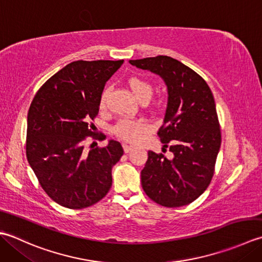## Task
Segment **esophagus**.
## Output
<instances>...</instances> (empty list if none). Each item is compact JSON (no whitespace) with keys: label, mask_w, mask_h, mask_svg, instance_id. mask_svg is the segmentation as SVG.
Wrapping results in <instances>:
<instances>
[{"label":"esophagus","mask_w":262,"mask_h":262,"mask_svg":"<svg viewBox=\"0 0 262 262\" xmlns=\"http://www.w3.org/2000/svg\"><path fill=\"white\" fill-rule=\"evenodd\" d=\"M123 149H124V152H129V151H131L132 149H133V146L126 145V143H124V145H123Z\"/></svg>","instance_id":"1"}]
</instances>
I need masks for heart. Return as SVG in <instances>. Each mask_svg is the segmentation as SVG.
<instances>
[{"instance_id": "1", "label": "heart", "mask_w": 262, "mask_h": 262, "mask_svg": "<svg viewBox=\"0 0 262 262\" xmlns=\"http://www.w3.org/2000/svg\"><path fill=\"white\" fill-rule=\"evenodd\" d=\"M129 87L132 90L133 95L136 96L138 100L141 99H149L152 95V86L149 83L147 80L139 78V77H131L127 80ZM106 95H107V90H104L103 94L100 96V106L103 107L105 105ZM148 130V124L146 121L140 119H121L114 126V132L117 137L126 141H137L139 137L142 133H145Z\"/></svg>"}]
</instances>
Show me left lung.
<instances>
[{
	"label": "left lung",
	"mask_w": 262,
	"mask_h": 262,
	"mask_svg": "<svg viewBox=\"0 0 262 262\" xmlns=\"http://www.w3.org/2000/svg\"><path fill=\"white\" fill-rule=\"evenodd\" d=\"M131 66L161 77L167 87V107L158 131L173 158L148 151L141 170L146 194L164 207H182L210 184L222 137L215 99L198 73L173 57L130 60Z\"/></svg>",
	"instance_id": "left-lung-1"
}]
</instances>
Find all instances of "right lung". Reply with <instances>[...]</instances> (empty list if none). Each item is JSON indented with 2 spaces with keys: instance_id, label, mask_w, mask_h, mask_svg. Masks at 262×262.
I'll list each match as a JSON object with an SVG mask.
<instances>
[{
  "instance_id": "right-lung-1",
  "label": "right lung",
  "mask_w": 262,
  "mask_h": 262,
  "mask_svg": "<svg viewBox=\"0 0 262 262\" xmlns=\"http://www.w3.org/2000/svg\"><path fill=\"white\" fill-rule=\"evenodd\" d=\"M119 61H74L42 84L27 119L26 152L41 188L58 205L82 209L95 205L112 186V168L123 155L121 143L84 150V138L98 114L107 80Z\"/></svg>"
}]
</instances>
